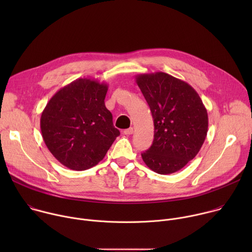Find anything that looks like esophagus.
I'll return each mask as SVG.
<instances>
[{
    "instance_id": "1",
    "label": "esophagus",
    "mask_w": 252,
    "mask_h": 252,
    "mask_svg": "<svg viewBox=\"0 0 252 252\" xmlns=\"http://www.w3.org/2000/svg\"><path fill=\"white\" fill-rule=\"evenodd\" d=\"M124 133H125L126 135H130V134H132V133H133V128H132V127L126 128V129H125V130H124Z\"/></svg>"
}]
</instances>
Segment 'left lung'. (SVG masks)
Returning <instances> with one entry per match:
<instances>
[{"instance_id":"left-lung-1","label":"left lung","mask_w":252,"mask_h":252,"mask_svg":"<svg viewBox=\"0 0 252 252\" xmlns=\"http://www.w3.org/2000/svg\"><path fill=\"white\" fill-rule=\"evenodd\" d=\"M135 82L148 101L154 119L155 138L141 154L155 172L178 171L194 158L207 134V111L188 83L168 74H141Z\"/></svg>"}]
</instances>
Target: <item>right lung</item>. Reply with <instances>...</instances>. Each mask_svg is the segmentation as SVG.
Segmentation results:
<instances>
[{"label": "right lung", "instance_id": "right-lung-1", "mask_svg": "<svg viewBox=\"0 0 252 252\" xmlns=\"http://www.w3.org/2000/svg\"><path fill=\"white\" fill-rule=\"evenodd\" d=\"M107 85L78 79L58 91L41 116V130L51 154L64 166L86 170L96 165L120 135L104 105Z\"/></svg>", "mask_w": 252, "mask_h": 252}]
</instances>
